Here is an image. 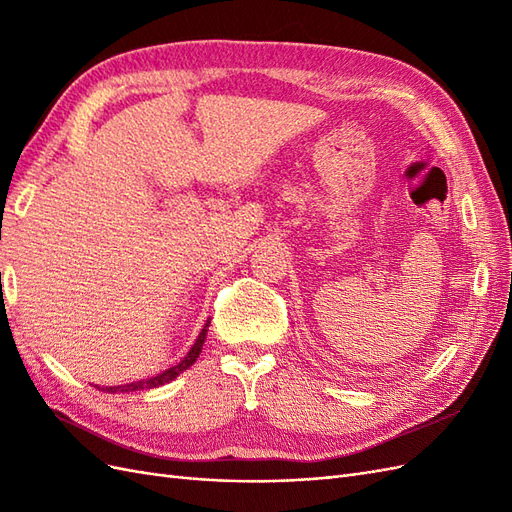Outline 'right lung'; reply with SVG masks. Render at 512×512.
<instances>
[{
  "label": "right lung",
  "instance_id": "1",
  "mask_svg": "<svg viewBox=\"0 0 512 512\" xmlns=\"http://www.w3.org/2000/svg\"><path fill=\"white\" fill-rule=\"evenodd\" d=\"M207 327H209V320H207V324L203 327V331H200V335H198V339H196V344L192 346V350L185 354V359L181 361V363H177V365H173L170 369H166V371H162V374H158V376H153V378H147V380H138V382H132V384H121V386H108L106 391H111V393H130V391H145V389H156V386H162V384H166V382H170L173 378H177L181 371H185L188 367H192L194 365V361L198 359V354H200V350H203V344H205V337H207Z\"/></svg>",
  "mask_w": 512,
  "mask_h": 512
}]
</instances>
